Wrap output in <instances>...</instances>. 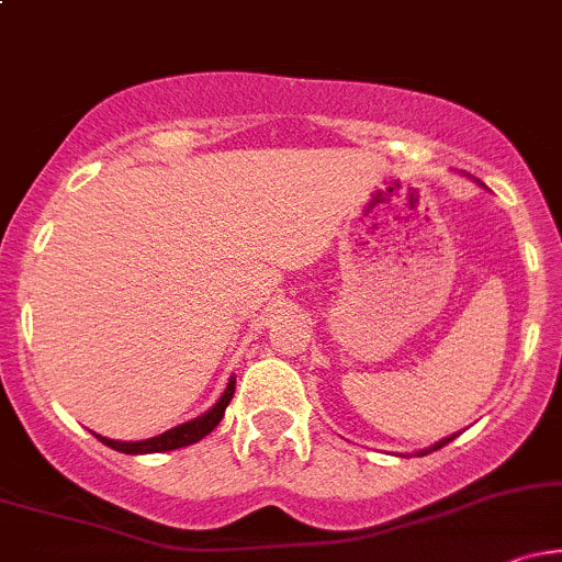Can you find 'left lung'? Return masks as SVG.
I'll use <instances>...</instances> for the list:
<instances>
[{
    "label": "left lung",
    "mask_w": 562,
    "mask_h": 562,
    "mask_svg": "<svg viewBox=\"0 0 562 562\" xmlns=\"http://www.w3.org/2000/svg\"><path fill=\"white\" fill-rule=\"evenodd\" d=\"M451 438H454V436H449V438H441V441H436V443H434V447H430V449H423V451H417V454H428V451H436V449L447 447V443L451 441Z\"/></svg>",
    "instance_id": "1"
}]
</instances>
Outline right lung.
<instances>
[{
  "label": "right lung",
  "instance_id": "obj_1",
  "mask_svg": "<svg viewBox=\"0 0 562 562\" xmlns=\"http://www.w3.org/2000/svg\"><path fill=\"white\" fill-rule=\"evenodd\" d=\"M232 396H235V378H229L227 389H224L222 396H218V402L211 406L209 412H203V415L195 417V420H187L182 425H177V428L166 430V434L145 438V441H115V438H105V436H97V434L94 436L100 438L105 447H111L115 451H124V454H156V451H171V449L190 447V443L205 438L218 423H222L224 409H227Z\"/></svg>",
  "mask_w": 562,
  "mask_h": 562
}]
</instances>
